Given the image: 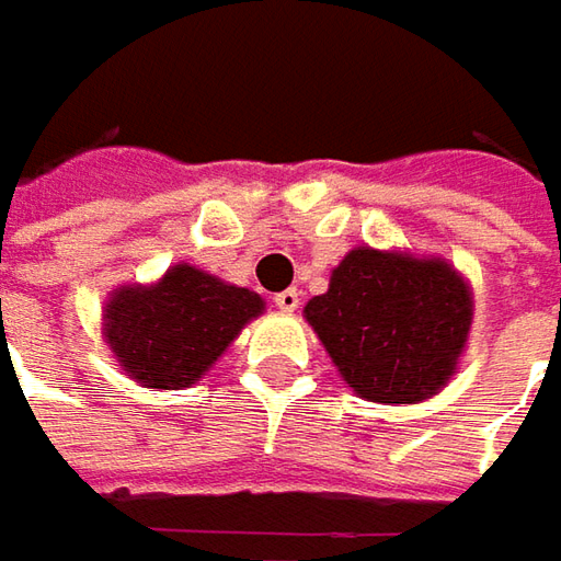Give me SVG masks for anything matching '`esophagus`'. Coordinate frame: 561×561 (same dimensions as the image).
I'll use <instances>...</instances> for the list:
<instances>
[{
  "mask_svg": "<svg viewBox=\"0 0 561 561\" xmlns=\"http://www.w3.org/2000/svg\"><path fill=\"white\" fill-rule=\"evenodd\" d=\"M274 306L280 309V312H296L299 309V290H284L274 296Z\"/></svg>",
  "mask_w": 561,
  "mask_h": 561,
  "instance_id": "34e87169",
  "label": "esophagus"
}]
</instances>
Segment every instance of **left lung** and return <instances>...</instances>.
Instances as JSON below:
<instances>
[{
    "instance_id": "8db88e82",
    "label": "left lung",
    "mask_w": 561,
    "mask_h": 561,
    "mask_svg": "<svg viewBox=\"0 0 561 561\" xmlns=\"http://www.w3.org/2000/svg\"><path fill=\"white\" fill-rule=\"evenodd\" d=\"M302 314L356 397L415 405L456 375L474 293L440 255L356 247Z\"/></svg>"
}]
</instances>
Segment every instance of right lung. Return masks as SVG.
I'll list each match as a JSON object with an SVG mask.
<instances>
[{"label":"right lung","instance_id":"obj_1","mask_svg":"<svg viewBox=\"0 0 561 561\" xmlns=\"http://www.w3.org/2000/svg\"><path fill=\"white\" fill-rule=\"evenodd\" d=\"M262 312L259 293L178 262L152 284H124L108 293L102 336L121 371L140 387L184 390Z\"/></svg>","mask_w":561,"mask_h":561}]
</instances>
